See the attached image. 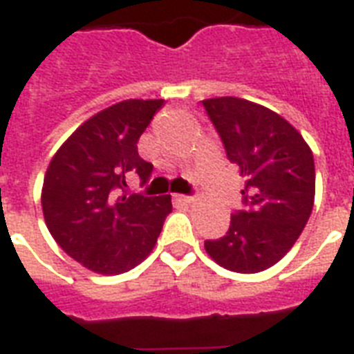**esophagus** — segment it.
<instances>
[{
    "label": "esophagus",
    "mask_w": 354,
    "mask_h": 354,
    "mask_svg": "<svg viewBox=\"0 0 354 354\" xmlns=\"http://www.w3.org/2000/svg\"><path fill=\"white\" fill-rule=\"evenodd\" d=\"M176 200L178 202H182V204L189 205L194 202V196H187V194H176Z\"/></svg>",
    "instance_id": "esophagus-1"
}]
</instances>
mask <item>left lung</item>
<instances>
[{"instance_id":"8db88e82","label":"left lung","mask_w":354,"mask_h":354,"mask_svg":"<svg viewBox=\"0 0 354 354\" xmlns=\"http://www.w3.org/2000/svg\"><path fill=\"white\" fill-rule=\"evenodd\" d=\"M202 104L227 160L244 178V209L233 213L226 235L205 241V252L226 270L257 274L285 257L313 213V150L270 108L239 97H215Z\"/></svg>"}]
</instances>
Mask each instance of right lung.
I'll list each match as a JSON object with an SVG mask.
<instances>
[{
	"mask_svg": "<svg viewBox=\"0 0 354 354\" xmlns=\"http://www.w3.org/2000/svg\"><path fill=\"white\" fill-rule=\"evenodd\" d=\"M163 99H128L84 121L47 167L41 211L57 244L84 268L118 275L149 257L172 211L171 194H128L127 176L149 182L138 141Z\"/></svg>",
	"mask_w": 354,
	"mask_h": 354,
	"instance_id": "add662e5",
	"label": "right lung"
}]
</instances>
